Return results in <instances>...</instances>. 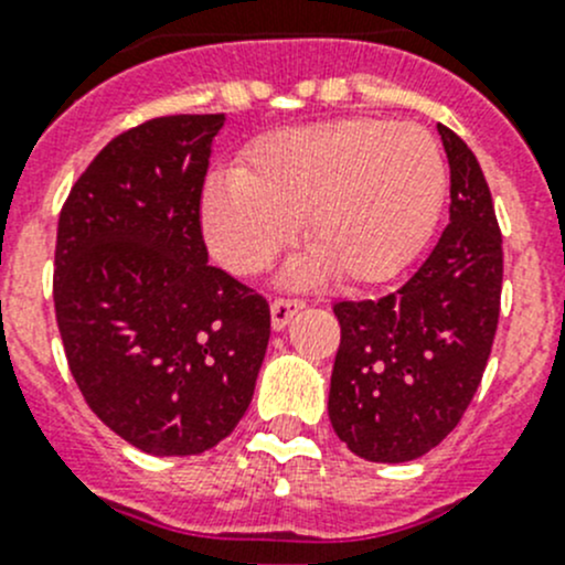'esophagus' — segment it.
I'll return each mask as SVG.
<instances>
[{"label":"esophagus","instance_id":"obj_1","mask_svg":"<svg viewBox=\"0 0 565 565\" xmlns=\"http://www.w3.org/2000/svg\"><path fill=\"white\" fill-rule=\"evenodd\" d=\"M303 300L300 298H276L273 300V306H270V315H273V328L276 330H281L284 324L289 322V319H292L295 315H298L300 309H303Z\"/></svg>","mask_w":565,"mask_h":565}]
</instances>
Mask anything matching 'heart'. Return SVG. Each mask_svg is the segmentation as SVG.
Masks as SVG:
<instances>
[{
	"label": "heart",
	"mask_w": 565,
	"mask_h": 565,
	"mask_svg": "<svg viewBox=\"0 0 565 565\" xmlns=\"http://www.w3.org/2000/svg\"><path fill=\"white\" fill-rule=\"evenodd\" d=\"M440 145L415 122L344 119L256 141L232 177L202 191V232L237 276L265 270L300 221L303 246L335 281L372 284L402 270L429 237L443 199Z\"/></svg>",
	"instance_id": "1"
}]
</instances>
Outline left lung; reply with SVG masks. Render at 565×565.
Returning a JSON list of instances; mask_svg holds the SVG:
<instances>
[{
    "label": "left lung",
    "instance_id": "left-lung-1",
    "mask_svg": "<svg viewBox=\"0 0 565 565\" xmlns=\"http://www.w3.org/2000/svg\"><path fill=\"white\" fill-rule=\"evenodd\" d=\"M451 163V221L396 292L333 306L341 344L328 415L355 457L409 461L470 407L500 317L503 235L470 147L437 125Z\"/></svg>",
    "mask_w": 565,
    "mask_h": 565
}]
</instances>
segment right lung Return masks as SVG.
Segmentation results:
<instances>
[{"instance_id": "add662e5", "label": "right lung", "mask_w": 565, "mask_h": 565, "mask_svg": "<svg viewBox=\"0 0 565 565\" xmlns=\"http://www.w3.org/2000/svg\"><path fill=\"white\" fill-rule=\"evenodd\" d=\"M224 114H167L111 141L56 226L54 311L89 409L130 446L191 457L246 415L270 306L207 262L210 145Z\"/></svg>"}]
</instances>
